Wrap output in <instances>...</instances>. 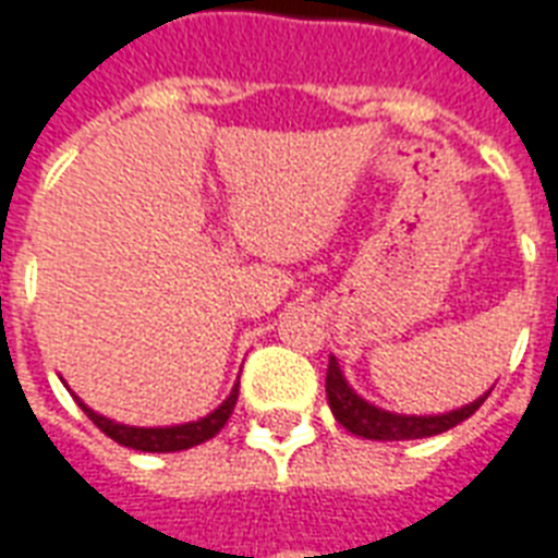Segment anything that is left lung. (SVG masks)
Here are the masks:
<instances>
[{
    "instance_id": "1",
    "label": "left lung",
    "mask_w": 558,
    "mask_h": 558,
    "mask_svg": "<svg viewBox=\"0 0 558 558\" xmlns=\"http://www.w3.org/2000/svg\"><path fill=\"white\" fill-rule=\"evenodd\" d=\"M325 389L327 403H330L336 421H339L348 433L360 436V439L374 441H403L439 436V433L457 427L459 421L471 418L488 398L486 392L474 403H468L462 410L445 412V415H398V412H386L380 410V407H374V403L363 401V398L348 386L345 374H342V368L336 363V356H330V363H327Z\"/></svg>"
}]
</instances>
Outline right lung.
<instances>
[{
	"instance_id": "right-lung-1",
	"label": "right lung",
	"mask_w": 558,
	"mask_h": 558,
	"mask_svg": "<svg viewBox=\"0 0 558 558\" xmlns=\"http://www.w3.org/2000/svg\"><path fill=\"white\" fill-rule=\"evenodd\" d=\"M236 398H240V386H233L231 395L225 398V403L219 410H213L210 415H204L198 421H190V424H178V427H128V424H117V421L105 418L99 412H93L87 403H81L75 398L84 415L99 427L105 436H110L119 445L134 450H146V453H175V450H186L202 445V441L213 439L216 433L222 430L228 418H231L233 407H236Z\"/></svg>"
}]
</instances>
